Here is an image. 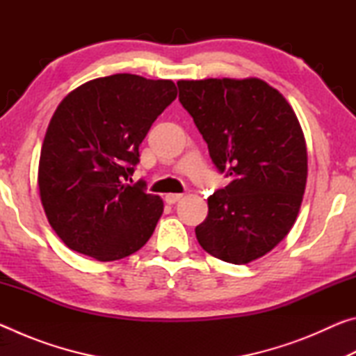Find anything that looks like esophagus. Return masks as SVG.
<instances>
[{
  "label": "esophagus",
  "instance_id": "1",
  "mask_svg": "<svg viewBox=\"0 0 356 356\" xmlns=\"http://www.w3.org/2000/svg\"><path fill=\"white\" fill-rule=\"evenodd\" d=\"M180 200H182V195H180V193H168V195L165 196V201L168 204H176Z\"/></svg>",
  "mask_w": 356,
  "mask_h": 356
}]
</instances>
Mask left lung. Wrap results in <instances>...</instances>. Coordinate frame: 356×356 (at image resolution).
Segmentation results:
<instances>
[{
    "instance_id": "left-lung-1",
    "label": "left lung",
    "mask_w": 356,
    "mask_h": 356,
    "mask_svg": "<svg viewBox=\"0 0 356 356\" xmlns=\"http://www.w3.org/2000/svg\"><path fill=\"white\" fill-rule=\"evenodd\" d=\"M177 86L216 170L231 179L207 200L196 238L216 259L248 264L272 251L297 220L308 176L300 122L287 100L257 78Z\"/></svg>"
}]
</instances>
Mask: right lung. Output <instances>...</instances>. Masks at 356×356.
<instances>
[{"mask_svg": "<svg viewBox=\"0 0 356 356\" xmlns=\"http://www.w3.org/2000/svg\"><path fill=\"white\" fill-rule=\"evenodd\" d=\"M176 97L171 80L116 74L81 84L59 104L38 182L48 222L70 250L108 262L146 245L163 201L143 180H124L140 163L150 125Z\"/></svg>", "mask_w": 356, "mask_h": 356, "instance_id": "1", "label": "right lung"}]
</instances>
